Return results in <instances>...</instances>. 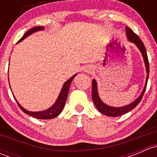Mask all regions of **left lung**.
<instances>
[{"mask_svg":"<svg viewBox=\"0 0 157 157\" xmlns=\"http://www.w3.org/2000/svg\"><path fill=\"white\" fill-rule=\"evenodd\" d=\"M126 33H127L128 39H129L131 42H134V43L136 44V45L138 47V48L140 49V51L141 52L142 55H143L144 60V62H145V65H146L147 74L146 85H145L144 89L141 95H140V96H139V97L137 98L134 102H133L132 103L129 104V105H126V106L115 108V107L109 106V105H105L104 102H102L100 98L99 97V94H98L96 82V80H93V83H92V99H93V102H94L95 105H96V107L97 108L98 110H99L101 113L104 114V115H107V116H111V117L120 116V115H124V114H126L127 112H130L131 110H132V109L135 108V107L138 105L139 102L141 101L144 94L145 90H146L147 80H148V77H149V71H150V66H149V61H148V58H147L146 48H145L143 42L140 40L139 36H137L136 33H134L132 29H130L129 27H126Z\"/></svg>","mask_w":157,"mask_h":157,"instance_id":"left-lung-1","label":"left lung"}]
</instances>
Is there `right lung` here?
Here are the masks:
<instances>
[{"label": "right lung", "instance_id": "1", "mask_svg": "<svg viewBox=\"0 0 157 157\" xmlns=\"http://www.w3.org/2000/svg\"><path fill=\"white\" fill-rule=\"evenodd\" d=\"M43 26H36V27H33L32 29H30L29 30H28L24 35H23V37L18 41V42H21L23 39H24L25 38L27 37L28 36H29L30 34L33 33L34 32L39 31V30H42L43 29ZM75 75L73 76L71 79H69L67 81H66L64 83V86H63L62 90H61V93H60L59 96L58 98V100L56 101L54 105H52L51 108H49L48 109L45 111H42V112H29V111L26 110L25 109H23L20 104L18 103L17 100V103L18 104L19 107H20V109L23 111V112H25L27 115H30V116L33 117V118H38V119H52V118H55V117L58 116L61 112H62L63 109H64V105H65L66 100H67V95H68L69 93V89H70V85H71V82H72L73 79L74 77H75Z\"/></svg>", "mask_w": 157, "mask_h": 157}]
</instances>
